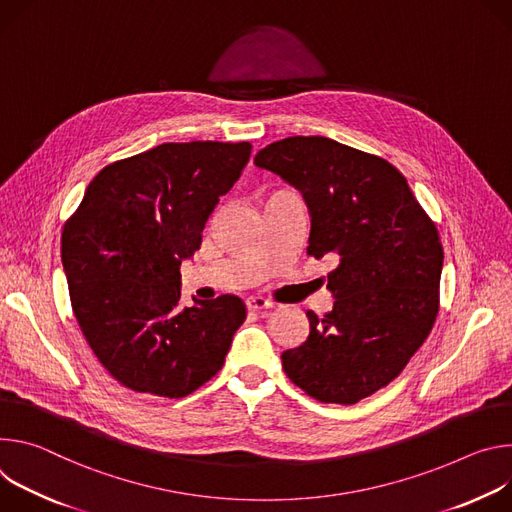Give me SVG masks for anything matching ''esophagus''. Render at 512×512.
<instances>
[{"label": "esophagus", "mask_w": 512, "mask_h": 512, "mask_svg": "<svg viewBox=\"0 0 512 512\" xmlns=\"http://www.w3.org/2000/svg\"><path fill=\"white\" fill-rule=\"evenodd\" d=\"M246 307L250 309V311H262V309H270L272 307V301H268V299H264V297H248L246 299Z\"/></svg>", "instance_id": "34e87169"}]
</instances>
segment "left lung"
<instances>
[{
    "label": "left lung",
    "instance_id": "left-lung-1",
    "mask_svg": "<svg viewBox=\"0 0 512 512\" xmlns=\"http://www.w3.org/2000/svg\"><path fill=\"white\" fill-rule=\"evenodd\" d=\"M254 164L303 193L307 254L337 262L327 274L333 309L307 311V342L282 352V368L315 401L356 405L403 372L435 323L437 227L399 168L331 138L272 142Z\"/></svg>",
    "mask_w": 512,
    "mask_h": 512
}]
</instances>
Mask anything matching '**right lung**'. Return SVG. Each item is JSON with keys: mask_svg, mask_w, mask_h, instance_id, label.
Segmentation results:
<instances>
[{"mask_svg": "<svg viewBox=\"0 0 512 512\" xmlns=\"http://www.w3.org/2000/svg\"><path fill=\"white\" fill-rule=\"evenodd\" d=\"M250 152V142H166L107 164L65 223L73 313L126 388L183 399L221 370L246 305L221 295L179 307L181 262Z\"/></svg>", "mask_w": 512, "mask_h": 512, "instance_id": "right-lung-1", "label": "right lung"}]
</instances>
